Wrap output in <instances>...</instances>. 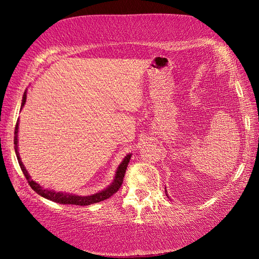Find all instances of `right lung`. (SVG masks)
Instances as JSON below:
<instances>
[{"mask_svg": "<svg viewBox=\"0 0 259 259\" xmlns=\"http://www.w3.org/2000/svg\"><path fill=\"white\" fill-rule=\"evenodd\" d=\"M26 100V92H24L23 95V100H22V106L21 108L24 106ZM18 129H19V120L18 122L15 124V129H14V149H15V153H16V158H18V161L19 164L21 167V170L23 171L25 178L27 180V183H29L31 188L34 190L36 194H38L42 197L47 198V199H50L54 202H59V203H63V205H76V206H89L91 203H96V202H100L102 200H106L108 198L111 197L112 195H114L115 192H117L121 185L123 183V178H124V174H125V170L126 167H128V163L130 161V158L131 155H128L125 158L124 160L121 162V164L119 166L118 170H117V174H115V178L113 180V183L110 185L107 189H104L101 192H98V194H95L92 196H85V197H81V196H74V195H70V194H64V192H56V191H52V190H49V189H45L42 188V187L34 183L31 179V177L27 174L26 169L24 168L23 163L21 161V158L19 156V152H18Z\"/></svg>", "mask_w": 259, "mask_h": 259, "instance_id": "1", "label": "right lung"}]
</instances>
